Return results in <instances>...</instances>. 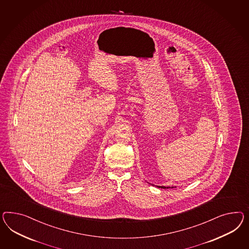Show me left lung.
Segmentation results:
<instances>
[{
  "label": "left lung",
  "mask_w": 249,
  "mask_h": 249,
  "mask_svg": "<svg viewBox=\"0 0 249 249\" xmlns=\"http://www.w3.org/2000/svg\"><path fill=\"white\" fill-rule=\"evenodd\" d=\"M158 188H176V187H164V186H157Z\"/></svg>",
  "instance_id": "obj_1"
}]
</instances>
